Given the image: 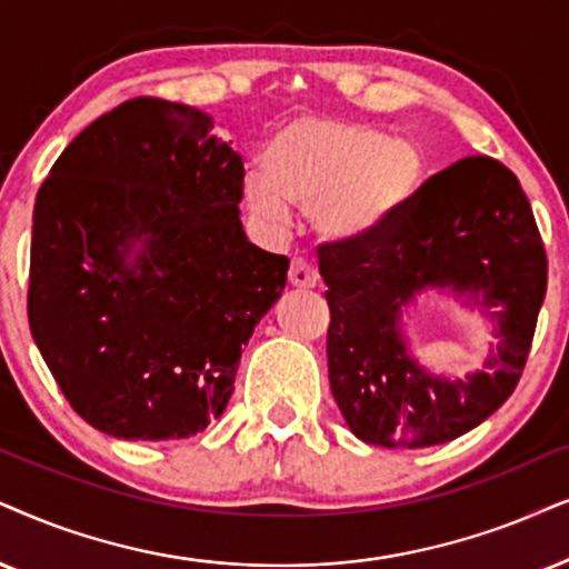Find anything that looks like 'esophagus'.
<instances>
[{"label":"esophagus","instance_id":"esophagus-1","mask_svg":"<svg viewBox=\"0 0 569 569\" xmlns=\"http://www.w3.org/2000/svg\"><path fill=\"white\" fill-rule=\"evenodd\" d=\"M289 283L297 289H315L318 286V272L312 270V264L307 260H293L289 268Z\"/></svg>","mask_w":569,"mask_h":569}]
</instances>
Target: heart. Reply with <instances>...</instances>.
<instances>
[{
  "instance_id": "1",
  "label": "heart",
  "mask_w": 569,
  "mask_h": 569,
  "mask_svg": "<svg viewBox=\"0 0 569 569\" xmlns=\"http://www.w3.org/2000/svg\"><path fill=\"white\" fill-rule=\"evenodd\" d=\"M420 178L415 143L357 120L301 114L272 136L264 172H249L243 199L270 226H283L293 204L330 239H357L397 212Z\"/></svg>"
}]
</instances>
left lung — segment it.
Listing matches in <instances>:
<instances>
[{"mask_svg": "<svg viewBox=\"0 0 569 569\" xmlns=\"http://www.w3.org/2000/svg\"><path fill=\"white\" fill-rule=\"evenodd\" d=\"M328 378L351 433L422 449L472 430L520 383L546 297V249L520 181L491 157L430 176L376 231L320 243ZM426 284L485 291L501 303L502 343L483 371L438 381L408 359L398 315Z\"/></svg>", "mask_w": 569, "mask_h": 569, "instance_id": "8db88e82", "label": "left lung"}]
</instances>
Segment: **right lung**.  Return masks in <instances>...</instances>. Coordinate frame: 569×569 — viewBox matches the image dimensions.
<instances>
[{"label":"right lung","instance_id":"1","mask_svg":"<svg viewBox=\"0 0 569 569\" xmlns=\"http://www.w3.org/2000/svg\"><path fill=\"white\" fill-rule=\"evenodd\" d=\"M241 199V157L210 114L168 99H128L57 157L33 207L28 322L89 426L176 441L228 407L289 270L247 241Z\"/></svg>","mask_w":569,"mask_h":569}]
</instances>
